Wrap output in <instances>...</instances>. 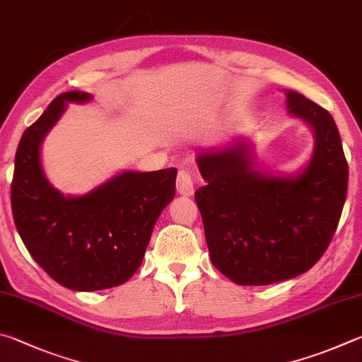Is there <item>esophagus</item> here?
I'll return each instance as SVG.
<instances>
[{
  "label": "esophagus",
  "mask_w": 362,
  "mask_h": 362,
  "mask_svg": "<svg viewBox=\"0 0 362 362\" xmlns=\"http://www.w3.org/2000/svg\"><path fill=\"white\" fill-rule=\"evenodd\" d=\"M177 192L182 196H192L194 193L193 175L187 169H182L177 175Z\"/></svg>",
  "instance_id": "esophagus-1"
}]
</instances>
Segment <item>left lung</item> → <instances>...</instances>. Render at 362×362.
<instances>
[{
	"instance_id": "1",
	"label": "left lung",
	"mask_w": 362,
	"mask_h": 362,
	"mask_svg": "<svg viewBox=\"0 0 362 362\" xmlns=\"http://www.w3.org/2000/svg\"><path fill=\"white\" fill-rule=\"evenodd\" d=\"M288 114L313 133L310 158L294 173H266L253 141L239 136L196 153V189L210 261L238 285L262 286L307 272L329 245L344 209L348 164L332 115L294 90Z\"/></svg>"
}]
</instances>
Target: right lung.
Segmentation results:
<instances>
[{"label": "right lung", "mask_w": 362, "mask_h": 362, "mask_svg": "<svg viewBox=\"0 0 362 362\" xmlns=\"http://www.w3.org/2000/svg\"><path fill=\"white\" fill-rule=\"evenodd\" d=\"M93 100L66 91L49 104L18 144L11 187L12 215L39 266L64 288L118 286L142 264L160 214L174 199L177 169L122 170L88 193L63 194L44 173L41 147L68 104Z\"/></svg>", "instance_id": "right-lung-1"}]
</instances>
